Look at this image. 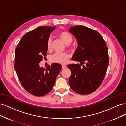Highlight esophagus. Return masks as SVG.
I'll return each instance as SVG.
<instances>
[{"mask_svg":"<svg viewBox=\"0 0 126 126\" xmlns=\"http://www.w3.org/2000/svg\"><path fill=\"white\" fill-rule=\"evenodd\" d=\"M66 68H67V66H64V65H62V69H66Z\"/></svg>","mask_w":126,"mask_h":126,"instance_id":"esophagus-1","label":"esophagus"}]
</instances>
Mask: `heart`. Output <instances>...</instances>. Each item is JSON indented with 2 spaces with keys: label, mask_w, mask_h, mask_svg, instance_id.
Listing matches in <instances>:
<instances>
[{
  "label": "heart",
  "mask_w": 126,
  "mask_h": 126,
  "mask_svg": "<svg viewBox=\"0 0 126 126\" xmlns=\"http://www.w3.org/2000/svg\"><path fill=\"white\" fill-rule=\"evenodd\" d=\"M58 37L63 43L67 45V48L72 49V47L69 46L72 41V36L71 33L66 31H62L58 33ZM47 49L48 51L50 52L52 50V40L51 38H49L47 41ZM69 58V55L67 52L58 53L56 52L50 56V60L51 63H59L61 64H65L68 59Z\"/></svg>",
  "instance_id": "heart-1"
}]
</instances>
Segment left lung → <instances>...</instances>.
I'll use <instances>...</instances> for the list:
<instances>
[{
    "instance_id": "left-lung-1",
    "label": "left lung",
    "mask_w": 126,
    "mask_h": 126,
    "mask_svg": "<svg viewBox=\"0 0 126 126\" xmlns=\"http://www.w3.org/2000/svg\"><path fill=\"white\" fill-rule=\"evenodd\" d=\"M78 47L72 60L81 63L69 64L71 88L76 93L88 94L94 92L104 80L109 64L108 48L100 34L83 26L70 27ZM83 63L85 65H83Z\"/></svg>"
}]
</instances>
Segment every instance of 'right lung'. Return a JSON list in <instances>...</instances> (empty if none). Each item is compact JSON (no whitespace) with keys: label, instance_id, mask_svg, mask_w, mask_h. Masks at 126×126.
<instances>
[{"label":"right lung","instance_id":"add662e5","mask_svg":"<svg viewBox=\"0 0 126 126\" xmlns=\"http://www.w3.org/2000/svg\"><path fill=\"white\" fill-rule=\"evenodd\" d=\"M56 27L41 26L27 32L15 50L14 67L21 85L30 94L43 96L52 90L62 66L53 63L46 68L39 63L47 55V41Z\"/></svg>","mask_w":126,"mask_h":126}]
</instances>
